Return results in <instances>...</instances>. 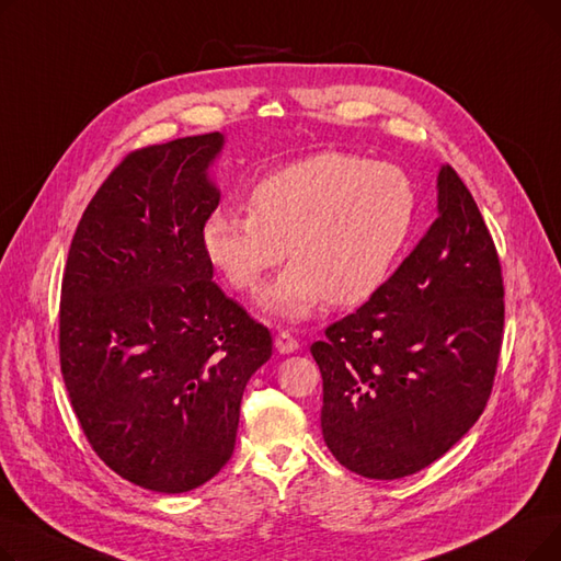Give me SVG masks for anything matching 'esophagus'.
<instances>
[{
  "label": "esophagus",
  "instance_id": "obj_1",
  "mask_svg": "<svg viewBox=\"0 0 561 561\" xmlns=\"http://www.w3.org/2000/svg\"><path fill=\"white\" fill-rule=\"evenodd\" d=\"M275 347L279 355H290V352H296L300 347V341L293 336L288 330H282L277 336H275Z\"/></svg>",
  "mask_w": 561,
  "mask_h": 561
}]
</instances>
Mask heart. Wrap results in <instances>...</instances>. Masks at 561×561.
Instances as JSON below:
<instances>
[{
    "instance_id": "b5f03b06",
    "label": "heart",
    "mask_w": 561,
    "mask_h": 561,
    "mask_svg": "<svg viewBox=\"0 0 561 561\" xmlns=\"http://www.w3.org/2000/svg\"><path fill=\"white\" fill-rule=\"evenodd\" d=\"M416 188L391 163L320 152L288 163L250 191V211L222 209L202 229L209 261L252 293L284 261L265 305L307 318L322 300L364 302L387 282L416 218Z\"/></svg>"
}]
</instances>
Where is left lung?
Listing matches in <instances>:
<instances>
[{"mask_svg":"<svg viewBox=\"0 0 561 561\" xmlns=\"http://www.w3.org/2000/svg\"><path fill=\"white\" fill-rule=\"evenodd\" d=\"M505 328L495 243L453 165L438 216L366 305L311 345L332 455L370 480L414 476L476 425Z\"/></svg>","mask_w":561,"mask_h":561,"instance_id":"obj_1","label":"left lung"}]
</instances>
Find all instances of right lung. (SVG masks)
I'll list each match as a JSON object with an SVG mask.
<instances>
[{"label": "right lung", "mask_w": 561, "mask_h": 561, "mask_svg": "<svg viewBox=\"0 0 561 561\" xmlns=\"http://www.w3.org/2000/svg\"><path fill=\"white\" fill-rule=\"evenodd\" d=\"M222 142L214 131L129 152L85 206L61 284L58 355L77 421L111 470L159 493L218 476L248 379L273 355L202 243Z\"/></svg>", "instance_id": "obj_1"}]
</instances>
